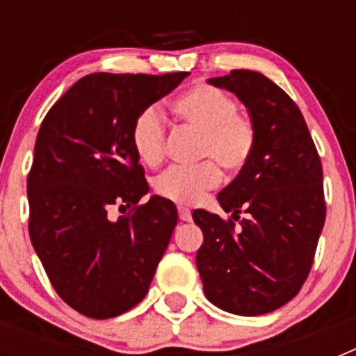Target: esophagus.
<instances>
[{
	"mask_svg": "<svg viewBox=\"0 0 356 356\" xmlns=\"http://www.w3.org/2000/svg\"><path fill=\"white\" fill-rule=\"evenodd\" d=\"M178 216H180L181 221L188 222L193 221V213H191V210L185 209V207H178Z\"/></svg>",
	"mask_w": 356,
	"mask_h": 356,
	"instance_id": "1",
	"label": "esophagus"
}]
</instances>
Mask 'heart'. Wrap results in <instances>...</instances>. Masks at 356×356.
I'll return each mask as SVG.
<instances>
[{
    "label": "heart",
    "instance_id": "obj_1",
    "mask_svg": "<svg viewBox=\"0 0 356 356\" xmlns=\"http://www.w3.org/2000/svg\"><path fill=\"white\" fill-rule=\"evenodd\" d=\"M175 114L201 134L200 159H213L225 171H241L253 155L257 130L248 115L237 114L234 97L212 85L200 83L178 96L172 103ZM131 147L144 165H156L163 159L165 128L155 106L143 110L131 127ZM219 169L213 162L191 168H169L156 176L155 193L175 203L193 205L219 184Z\"/></svg>",
    "mask_w": 356,
    "mask_h": 356
}]
</instances>
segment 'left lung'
Wrapping results in <instances>:
<instances>
[{"label":"left lung","instance_id":"1","mask_svg":"<svg viewBox=\"0 0 356 356\" xmlns=\"http://www.w3.org/2000/svg\"><path fill=\"white\" fill-rule=\"evenodd\" d=\"M234 92L257 130L250 162L217 201L241 228L217 213L194 210L203 232L196 266L207 300L237 316H262L300 292L325 226L323 168L303 114L275 81L235 69L209 78Z\"/></svg>","mask_w":356,"mask_h":356}]
</instances>
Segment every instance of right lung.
I'll use <instances>...</instances> for the list:
<instances>
[{
	"mask_svg": "<svg viewBox=\"0 0 356 356\" xmlns=\"http://www.w3.org/2000/svg\"><path fill=\"white\" fill-rule=\"evenodd\" d=\"M188 72L80 78L40 124L28 175L30 238L53 289L92 319L140 303L168 250L178 212L151 196L131 147L143 110L178 87ZM112 204L131 208L118 222Z\"/></svg>",
	"mask_w": 356,
	"mask_h": 356,
	"instance_id": "1",
	"label": "right lung"
}]
</instances>
